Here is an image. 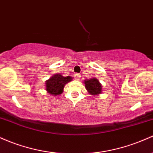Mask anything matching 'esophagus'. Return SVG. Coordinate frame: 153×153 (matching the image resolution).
I'll return each instance as SVG.
<instances>
[{
	"label": "esophagus",
	"instance_id": "1",
	"mask_svg": "<svg viewBox=\"0 0 153 153\" xmlns=\"http://www.w3.org/2000/svg\"><path fill=\"white\" fill-rule=\"evenodd\" d=\"M74 78H75V79L77 80H80V74H78V73H75V75H74Z\"/></svg>",
	"mask_w": 153,
	"mask_h": 153
}]
</instances>
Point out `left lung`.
Wrapping results in <instances>:
<instances>
[{
  "instance_id": "8db88e82",
  "label": "left lung",
  "mask_w": 153,
  "mask_h": 153,
  "mask_svg": "<svg viewBox=\"0 0 153 153\" xmlns=\"http://www.w3.org/2000/svg\"><path fill=\"white\" fill-rule=\"evenodd\" d=\"M84 83L85 89L90 94L98 95L102 93V84L97 78H92L91 79L85 80Z\"/></svg>"
}]
</instances>
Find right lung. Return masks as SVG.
<instances>
[{
  "instance_id": "1",
  "label": "right lung",
  "mask_w": 153,
  "mask_h": 153,
  "mask_svg": "<svg viewBox=\"0 0 153 153\" xmlns=\"http://www.w3.org/2000/svg\"><path fill=\"white\" fill-rule=\"evenodd\" d=\"M72 77H64L61 74H56L46 81V90L50 94L56 96L63 92L65 84L71 81Z\"/></svg>"
}]
</instances>
